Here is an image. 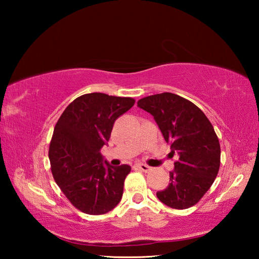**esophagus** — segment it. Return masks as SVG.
I'll return each mask as SVG.
<instances>
[{"label": "esophagus", "mask_w": 259, "mask_h": 259, "mask_svg": "<svg viewBox=\"0 0 259 259\" xmlns=\"http://www.w3.org/2000/svg\"><path fill=\"white\" fill-rule=\"evenodd\" d=\"M135 168H137V169L142 170V171H145V172L150 171V170H151V166H148L147 164H144V163H136Z\"/></svg>", "instance_id": "34e87169"}]
</instances>
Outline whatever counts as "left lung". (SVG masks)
<instances>
[{
  "instance_id": "8db88e82",
  "label": "left lung",
  "mask_w": 259,
  "mask_h": 259,
  "mask_svg": "<svg viewBox=\"0 0 259 259\" xmlns=\"http://www.w3.org/2000/svg\"><path fill=\"white\" fill-rule=\"evenodd\" d=\"M137 104L154 116L178 156L169 185L156 193L157 199L174 209L193 207L211 187L221 165V145L211 122L196 105L171 93L148 96Z\"/></svg>"
}]
</instances>
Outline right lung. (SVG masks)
<instances>
[{
    "instance_id": "add662e5",
    "label": "right lung",
    "mask_w": 259,
    "mask_h": 259,
    "mask_svg": "<svg viewBox=\"0 0 259 259\" xmlns=\"http://www.w3.org/2000/svg\"><path fill=\"white\" fill-rule=\"evenodd\" d=\"M135 99L106 94L82 95L57 121L49 159L57 185L74 207L88 214H104L119 204L130 165L103 162L102 147L111 137L117 117Z\"/></svg>"
}]
</instances>
